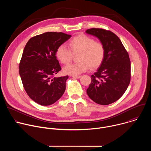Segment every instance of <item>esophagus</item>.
<instances>
[{
  "label": "esophagus",
  "instance_id": "esophagus-1",
  "mask_svg": "<svg viewBox=\"0 0 151 151\" xmlns=\"http://www.w3.org/2000/svg\"><path fill=\"white\" fill-rule=\"evenodd\" d=\"M72 77L73 78H75V79H79L81 77V76H80V75H79V76H72Z\"/></svg>",
  "mask_w": 151,
  "mask_h": 151
}]
</instances>
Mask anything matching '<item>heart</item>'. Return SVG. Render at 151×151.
Wrapping results in <instances>:
<instances>
[{"mask_svg": "<svg viewBox=\"0 0 151 151\" xmlns=\"http://www.w3.org/2000/svg\"><path fill=\"white\" fill-rule=\"evenodd\" d=\"M69 47L60 45L55 51V55L63 64L69 63L73 58V54H78L77 63L70 64L64 67L66 74L76 76L85 72L91 67L96 69L102 64L105 57V47L102 43L85 35L74 37L69 42Z\"/></svg>", "mask_w": 151, "mask_h": 151, "instance_id": "heart-1", "label": "heart"}]
</instances>
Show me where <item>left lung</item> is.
Wrapping results in <instances>:
<instances>
[{"instance_id": "1", "label": "left lung", "mask_w": 151, "mask_h": 151, "mask_svg": "<svg viewBox=\"0 0 151 151\" xmlns=\"http://www.w3.org/2000/svg\"><path fill=\"white\" fill-rule=\"evenodd\" d=\"M86 33L97 37L105 47L104 60L91 76L87 93L97 104H111L121 97L130 82L131 63L128 52L119 38L110 30L92 28Z\"/></svg>"}]
</instances>
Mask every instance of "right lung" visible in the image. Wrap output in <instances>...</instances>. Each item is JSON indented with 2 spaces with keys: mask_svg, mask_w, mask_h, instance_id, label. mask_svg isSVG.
<instances>
[{
  "mask_svg": "<svg viewBox=\"0 0 151 151\" xmlns=\"http://www.w3.org/2000/svg\"><path fill=\"white\" fill-rule=\"evenodd\" d=\"M70 37L62 32H46L30 38L24 47L19 73L27 95L39 104H52L65 91L69 76L54 77L61 69L55 51Z\"/></svg>",
  "mask_w": 151,
  "mask_h": 151,
  "instance_id": "right-lung-1",
  "label": "right lung"
}]
</instances>
